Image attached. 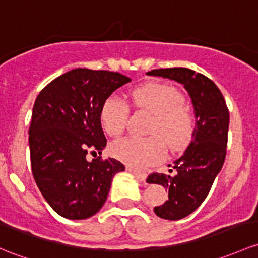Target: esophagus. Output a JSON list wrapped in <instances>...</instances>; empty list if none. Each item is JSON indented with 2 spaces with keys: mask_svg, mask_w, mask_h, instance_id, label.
Segmentation results:
<instances>
[{
  "mask_svg": "<svg viewBox=\"0 0 258 258\" xmlns=\"http://www.w3.org/2000/svg\"><path fill=\"white\" fill-rule=\"evenodd\" d=\"M126 170H128V172L134 173V174L136 175V177H137L138 179H140L141 181H146V179H147V174H146V173L138 172V170L135 169V168L130 167V165H127V167H126Z\"/></svg>",
  "mask_w": 258,
  "mask_h": 258,
  "instance_id": "34e87169",
  "label": "esophagus"
}]
</instances>
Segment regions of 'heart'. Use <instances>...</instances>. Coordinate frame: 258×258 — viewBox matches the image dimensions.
<instances>
[{
  "label": "heart",
  "mask_w": 258,
  "mask_h": 258,
  "mask_svg": "<svg viewBox=\"0 0 258 258\" xmlns=\"http://www.w3.org/2000/svg\"><path fill=\"white\" fill-rule=\"evenodd\" d=\"M134 106L152 113L148 137H127L111 146V154L135 168L150 167L163 157L164 145L169 151L181 150L190 141L194 117L184 104L179 89L162 83L140 86L131 93ZM130 107L121 97L110 95L100 108V122L108 136L120 137L128 121Z\"/></svg>",
  "instance_id": "heart-1"
}]
</instances>
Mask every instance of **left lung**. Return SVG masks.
I'll use <instances>...</instances> for the list:
<instances>
[{"mask_svg": "<svg viewBox=\"0 0 258 258\" xmlns=\"http://www.w3.org/2000/svg\"><path fill=\"white\" fill-rule=\"evenodd\" d=\"M183 84L193 101L197 124L184 153L169 164L170 174L152 173L147 183L168 190L167 200L154 208L162 219L179 220L200 207L208 197L226 156L229 108L213 80L188 68L154 69L147 73Z\"/></svg>", "mask_w": 258, "mask_h": 258, "instance_id": "left-lung-1", "label": "left lung"}]
</instances>
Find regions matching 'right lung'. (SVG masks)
I'll return each mask as SVG.
<instances>
[{"label": "right lung", "mask_w": 258, "mask_h": 258, "mask_svg": "<svg viewBox=\"0 0 258 258\" xmlns=\"http://www.w3.org/2000/svg\"><path fill=\"white\" fill-rule=\"evenodd\" d=\"M131 81L108 70L78 68L50 81L39 95L29 126L32 173L55 213L83 220L104 207L116 173L124 165L97 157L106 147L100 108L116 89Z\"/></svg>", "instance_id": "right-lung-1"}]
</instances>
